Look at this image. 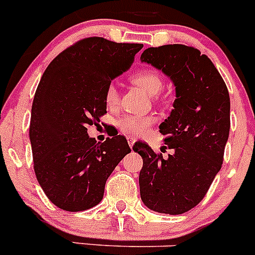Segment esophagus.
<instances>
[{
	"instance_id": "obj_1",
	"label": "esophagus",
	"mask_w": 255,
	"mask_h": 255,
	"mask_svg": "<svg viewBox=\"0 0 255 255\" xmlns=\"http://www.w3.org/2000/svg\"><path fill=\"white\" fill-rule=\"evenodd\" d=\"M128 143H129L130 148H131L132 145H134V143H135V138H134V136H128Z\"/></svg>"
}]
</instances>
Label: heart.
Instances as JSON below:
<instances>
[{"instance_id": "b5f03b06", "label": "heart", "mask_w": 255, "mask_h": 255, "mask_svg": "<svg viewBox=\"0 0 255 255\" xmlns=\"http://www.w3.org/2000/svg\"><path fill=\"white\" fill-rule=\"evenodd\" d=\"M134 84L139 85L150 96H155L163 88V79L154 70H141L131 76ZM105 101L108 107H115L119 102V91L114 83L108 84L105 92ZM155 123V116H136V115H124L117 120V128L126 135L139 136L149 129Z\"/></svg>"}]
</instances>
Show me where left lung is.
<instances>
[{
  "label": "left lung",
  "instance_id": "obj_1",
  "mask_svg": "<svg viewBox=\"0 0 255 255\" xmlns=\"http://www.w3.org/2000/svg\"><path fill=\"white\" fill-rule=\"evenodd\" d=\"M140 60L176 87L173 110L159 125L173 154L163 158L141 141L132 147L143 158L140 197L152 211L181 215L202 202L221 170L230 132L229 91L212 61L194 47H150Z\"/></svg>",
  "mask_w": 255,
  "mask_h": 255
}]
</instances>
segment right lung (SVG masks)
Returning <instances> with one entry per match:
<instances>
[{
  "label": "right lung",
  "mask_w": 255,
  "mask_h": 255,
  "mask_svg": "<svg viewBox=\"0 0 255 255\" xmlns=\"http://www.w3.org/2000/svg\"><path fill=\"white\" fill-rule=\"evenodd\" d=\"M141 48L139 43L84 38L56 56L42 75L29 138L38 182L58 208L79 212L97 206L108 176L131 152L123 135L97 143L87 132L107 114V85L131 66Z\"/></svg>",
  "instance_id": "obj_1"
}]
</instances>
